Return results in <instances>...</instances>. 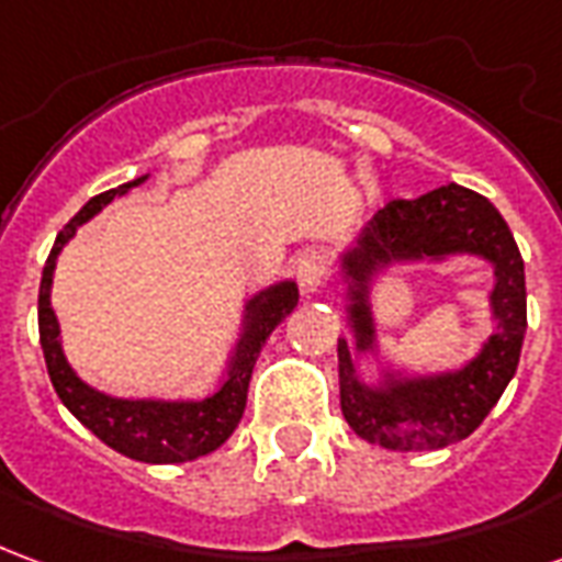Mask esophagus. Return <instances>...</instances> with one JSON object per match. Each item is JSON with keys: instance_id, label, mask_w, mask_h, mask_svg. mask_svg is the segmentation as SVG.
I'll use <instances>...</instances> for the list:
<instances>
[{"instance_id": "34e87169", "label": "esophagus", "mask_w": 562, "mask_h": 562, "mask_svg": "<svg viewBox=\"0 0 562 562\" xmlns=\"http://www.w3.org/2000/svg\"><path fill=\"white\" fill-rule=\"evenodd\" d=\"M294 270H297V282L304 285V289H316V285H322V280L328 277L330 270V261L325 252H318V249H306L304 256L297 258V265H294Z\"/></svg>"}]
</instances>
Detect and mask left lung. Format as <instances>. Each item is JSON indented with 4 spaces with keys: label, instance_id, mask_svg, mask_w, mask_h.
<instances>
[{
    "label": "left lung",
    "instance_id": "8db88e82",
    "mask_svg": "<svg viewBox=\"0 0 562 562\" xmlns=\"http://www.w3.org/2000/svg\"><path fill=\"white\" fill-rule=\"evenodd\" d=\"M451 255L484 257L495 268V334L475 359L442 374L383 371L376 386L357 373V355L375 353L369 285L382 269ZM346 322L355 340L340 337V406L355 434L391 451H434L454 446L479 427L515 376L527 330L524 258L499 210L458 183L413 201H389L340 256Z\"/></svg>",
    "mask_w": 562,
    "mask_h": 562
}]
</instances>
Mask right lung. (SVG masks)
Returning <instances> with one entry per match:
<instances>
[{"label":"right lung","instance_id":"right-lung-1","mask_svg":"<svg viewBox=\"0 0 562 562\" xmlns=\"http://www.w3.org/2000/svg\"><path fill=\"white\" fill-rule=\"evenodd\" d=\"M147 177L149 173L135 177L132 183L108 189L102 195L87 201L78 216L56 234V244L42 270V289H38V337H42L47 373H50L59 401L66 403L68 413L99 436L104 446H111L132 460H140V463H183V460H195L201 454L216 451L240 424L252 367H256L261 346L268 342L270 334L297 306V285L292 280L273 282L246 301L244 328H240V340L234 346L225 379L204 401L111 397V394L87 385L66 361L63 340H59V322L50 306L56 258L78 234L83 222H90L104 204L126 195L128 189L140 186Z\"/></svg>","mask_w":562,"mask_h":562}]
</instances>
